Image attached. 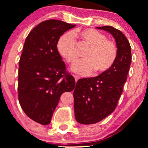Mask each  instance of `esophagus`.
Masks as SVG:
<instances>
[{"label":"esophagus","instance_id":"34e87169","mask_svg":"<svg viewBox=\"0 0 148 148\" xmlns=\"http://www.w3.org/2000/svg\"><path fill=\"white\" fill-rule=\"evenodd\" d=\"M73 77H75V82H77V80L79 79V77L77 76V75H73Z\"/></svg>","mask_w":148,"mask_h":148}]
</instances>
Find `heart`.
I'll return each mask as SVG.
<instances>
[{
	"label": "heart",
	"mask_w": 148,
	"mask_h": 148,
	"mask_svg": "<svg viewBox=\"0 0 148 148\" xmlns=\"http://www.w3.org/2000/svg\"><path fill=\"white\" fill-rule=\"evenodd\" d=\"M74 37L89 46L84 54L86 59L79 62L72 69L77 73L88 75L95 71L96 73L106 72L114 64L117 57V47L114 42L107 40L106 36L98 30L88 29H77L73 32ZM57 49L66 61L74 64L79 55L76 49V42L70 33H66L59 38Z\"/></svg>",
	"instance_id": "1"
}]
</instances>
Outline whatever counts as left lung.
Masks as SVG:
<instances>
[{
	"label": "left lung",
	"instance_id": "left-lung-1",
	"mask_svg": "<svg viewBox=\"0 0 148 148\" xmlns=\"http://www.w3.org/2000/svg\"><path fill=\"white\" fill-rule=\"evenodd\" d=\"M108 32L116 41L117 57L110 69L95 77L80 79L73 92L76 121L94 124L115 110L127 81L131 62V48L125 36L112 26L97 27Z\"/></svg>",
	"mask_w": 148,
	"mask_h": 148
}]
</instances>
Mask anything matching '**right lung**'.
Here are the masks:
<instances>
[{"instance_id":"1","label":"right lung","mask_w":148,"mask_h":148,"mask_svg":"<svg viewBox=\"0 0 148 148\" xmlns=\"http://www.w3.org/2000/svg\"><path fill=\"white\" fill-rule=\"evenodd\" d=\"M75 25L44 21L29 32L24 43L18 73L19 102L27 116L42 125L50 123L62 93L75 87L56 47L60 36Z\"/></svg>"}]
</instances>
